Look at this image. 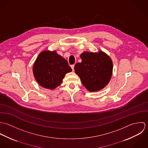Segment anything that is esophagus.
<instances>
[{
    "mask_svg": "<svg viewBox=\"0 0 148 148\" xmlns=\"http://www.w3.org/2000/svg\"><path fill=\"white\" fill-rule=\"evenodd\" d=\"M74 66H75V65H74V64H73V65H71V68H72V71H74Z\"/></svg>",
    "mask_w": 148,
    "mask_h": 148,
    "instance_id": "1",
    "label": "esophagus"
}]
</instances>
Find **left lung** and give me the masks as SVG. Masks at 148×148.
Masks as SVG:
<instances>
[{"mask_svg":"<svg viewBox=\"0 0 148 148\" xmlns=\"http://www.w3.org/2000/svg\"><path fill=\"white\" fill-rule=\"evenodd\" d=\"M82 62L75 65V73L90 92L99 90L109 82L113 71L110 58L100 51L99 53L84 52L80 55Z\"/></svg>","mask_w":148,"mask_h":148,"instance_id":"8db88e82","label":"left lung"}]
</instances>
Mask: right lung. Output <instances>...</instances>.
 Here are the masks:
<instances>
[{"label":"right lung","mask_w":148,"mask_h":148,"mask_svg":"<svg viewBox=\"0 0 148 148\" xmlns=\"http://www.w3.org/2000/svg\"><path fill=\"white\" fill-rule=\"evenodd\" d=\"M72 71L68 62L56 51H43L35 61L33 72L42 86L53 89L61 84L66 73Z\"/></svg>","instance_id":"obj_1"}]
</instances>
